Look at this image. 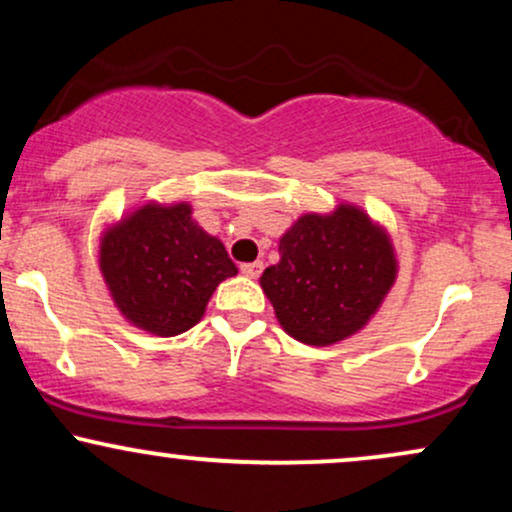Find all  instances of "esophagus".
<instances>
[{
    "mask_svg": "<svg viewBox=\"0 0 512 512\" xmlns=\"http://www.w3.org/2000/svg\"><path fill=\"white\" fill-rule=\"evenodd\" d=\"M262 269H264V264L257 260V262H245V264H240V272H243L245 276H250V279H257V276L262 274Z\"/></svg>",
    "mask_w": 512,
    "mask_h": 512,
    "instance_id": "obj_1",
    "label": "esophagus"
}]
</instances>
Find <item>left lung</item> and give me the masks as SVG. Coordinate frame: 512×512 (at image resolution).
<instances>
[{
  "mask_svg": "<svg viewBox=\"0 0 512 512\" xmlns=\"http://www.w3.org/2000/svg\"><path fill=\"white\" fill-rule=\"evenodd\" d=\"M279 255L260 276L262 291L284 332L310 346L361 330L397 276L390 236L351 204L301 216L281 236Z\"/></svg>",
  "mask_w": 512,
  "mask_h": 512,
  "instance_id": "8db88e82",
  "label": "left lung"
}]
</instances>
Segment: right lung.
I'll return each mask as SVG.
<instances>
[{
  "mask_svg": "<svg viewBox=\"0 0 512 512\" xmlns=\"http://www.w3.org/2000/svg\"><path fill=\"white\" fill-rule=\"evenodd\" d=\"M101 272L132 325L175 337L202 320L211 293L238 267L219 238L192 221L190 204H144L105 231Z\"/></svg>",
  "mask_w": 512,
  "mask_h": 512,
  "instance_id": "obj_1",
  "label": "right lung"
}]
</instances>
